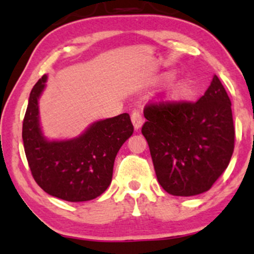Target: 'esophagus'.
<instances>
[{"label":"esophagus","instance_id":"obj_1","mask_svg":"<svg viewBox=\"0 0 254 254\" xmlns=\"http://www.w3.org/2000/svg\"><path fill=\"white\" fill-rule=\"evenodd\" d=\"M131 122H132L133 127L135 130H139L142 127V125L144 123V119L142 113L139 111H133L132 115H131Z\"/></svg>","mask_w":254,"mask_h":254}]
</instances>
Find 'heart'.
<instances>
[{
    "label": "heart",
    "mask_w": 254,
    "mask_h": 254,
    "mask_svg": "<svg viewBox=\"0 0 254 254\" xmlns=\"http://www.w3.org/2000/svg\"><path fill=\"white\" fill-rule=\"evenodd\" d=\"M191 88V81L186 77H180L170 84L167 94L171 99H183L190 94Z\"/></svg>",
    "instance_id": "1"
}]
</instances>
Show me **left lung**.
Returning <instances> with one entry per match:
<instances>
[{
	"mask_svg": "<svg viewBox=\"0 0 254 254\" xmlns=\"http://www.w3.org/2000/svg\"><path fill=\"white\" fill-rule=\"evenodd\" d=\"M144 117L142 133L156 178L170 194L203 193L228 167L235 137L232 104L216 75L197 103L150 104Z\"/></svg>",
	"mask_w": 254,
	"mask_h": 254,
	"instance_id": "8db88e82",
	"label": "left lung"
}]
</instances>
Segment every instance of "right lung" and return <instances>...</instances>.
<instances>
[{
	"label": "right lung",
	"instance_id": "1",
	"mask_svg": "<svg viewBox=\"0 0 254 254\" xmlns=\"http://www.w3.org/2000/svg\"><path fill=\"white\" fill-rule=\"evenodd\" d=\"M44 75L31 90L22 124V141L32 176L50 196L86 202L106 191L122 145L132 135L127 113L94 122L69 139L46 138L40 125L39 99L46 87Z\"/></svg>",
	"mask_w": 254,
	"mask_h": 254
}]
</instances>
